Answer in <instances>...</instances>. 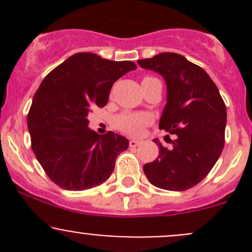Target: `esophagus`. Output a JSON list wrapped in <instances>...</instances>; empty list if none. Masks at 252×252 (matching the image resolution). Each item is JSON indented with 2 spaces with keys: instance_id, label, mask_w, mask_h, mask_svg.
<instances>
[{
  "instance_id": "obj_1",
  "label": "esophagus",
  "mask_w": 252,
  "mask_h": 252,
  "mask_svg": "<svg viewBox=\"0 0 252 252\" xmlns=\"http://www.w3.org/2000/svg\"><path fill=\"white\" fill-rule=\"evenodd\" d=\"M139 144H140V141L135 140V139H131V140L129 141V146H130V147H136V146H139Z\"/></svg>"
}]
</instances>
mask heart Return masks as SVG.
Instances as JSON below:
<instances>
[{"mask_svg": "<svg viewBox=\"0 0 252 252\" xmlns=\"http://www.w3.org/2000/svg\"><path fill=\"white\" fill-rule=\"evenodd\" d=\"M150 77L144 78V80ZM149 123L150 117L145 113H123L116 118L117 128L129 135H139Z\"/></svg>", "mask_w": 252, "mask_h": 252, "instance_id": "obj_1", "label": "heart"}]
</instances>
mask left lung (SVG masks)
Wrapping results in <instances>:
<instances>
[{
  "label": "left lung",
  "instance_id": "obj_1",
  "mask_svg": "<svg viewBox=\"0 0 252 252\" xmlns=\"http://www.w3.org/2000/svg\"><path fill=\"white\" fill-rule=\"evenodd\" d=\"M138 63L166 80L167 103L158 126L175 135L172 149L155 139L159 155L145 164V175L161 189H190L210 173L222 154L227 123L224 101L210 75L184 56L163 52Z\"/></svg>",
  "mask_w": 252,
  "mask_h": 252
}]
</instances>
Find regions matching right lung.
<instances>
[{
  "mask_svg": "<svg viewBox=\"0 0 252 252\" xmlns=\"http://www.w3.org/2000/svg\"><path fill=\"white\" fill-rule=\"evenodd\" d=\"M136 69L130 61H110L90 52L70 56L45 77L28 114L32 149L45 173L65 190L91 189L110 178L124 136L98 135L89 128L93 107H103L114 81Z\"/></svg>",
  "mask_w": 252,
  "mask_h": 252,
  "instance_id": "obj_1",
  "label": "right lung"
}]
</instances>
